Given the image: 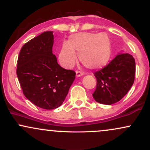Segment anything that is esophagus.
I'll return each mask as SVG.
<instances>
[{
	"label": "esophagus",
	"mask_w": 150,
	"mask_h": 150,
	"mask_svg": "<svg viewBox=\"0 0 150 150\" xmlns=\"http://www.w3.org/2000/svg\"><path fill=\"white\" fill-rule=\"evenodd\" d=\"M84 75L83 72H81V71H76V76L77 77H80L82 75Z\"/></svg>",
	"instance_id": "34e87169"
}]
</instances>
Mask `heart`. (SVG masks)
I'll return each mask as SVG.
<instances>
[{
	"label": "heart",
	"mask_w": 150,
	"mask_h": 150,
	"mask_svg": "<svg viewBox=\"0 0 150 150\" xmlns=\"http://www.w3.org/2000/svg\"><path fill=\"white\" fill-rule=\"evenodd\" d=\"M82 63L90 69L104 67L111 55V42L105 33L79 32L70 35L68 44L64 43L60 51V63L65 68L75 64L77 55Z\"/></svg>",
	"instance_id": "b5f03b06"
}]
</instances>
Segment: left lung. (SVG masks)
Wrapping results in <instances>:
<instances>
[{
	"mask_svg": "<svg viewBox=\"0 0 150 150\" xmlns=\"http://www.w3.org/2000/svg\"><path fill=\"white\" fill-rule=\"evenodd\" d=\"M135 62L132 55L120 53L107 65L94 73L97 87L94 100L111 105L120 101L131 88L135 80Z\"/></svg>",
	"mask_w": 150,
	"mask_h": 150,
	"instance_id": "left-lung-1",
	"label": "left lung"
}]
</instances>
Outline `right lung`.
I'll list each match as a JSON object with an SVG mask.
<instances>
[{"mask_svg":"<svg viewBox=\"0 0 150 150\" xmlns=\"http://www.w3.org/2000/svg\"><path fill=\"white\" fill-rule=\"evenodd\" d=\"M53 32H44L22 47L17 75L28 100L39 108L54 109L64 101L75 78V71L58 64L53 54Z\"/></svg>","mask_w":150,"mask_h":150,"instance_id":"obj_1","label":"right lung"}]
</instances>
